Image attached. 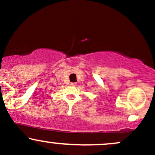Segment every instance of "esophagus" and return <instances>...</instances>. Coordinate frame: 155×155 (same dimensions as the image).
Instances as JSON below:
<instances>
[{"instance_id":"1","label":"esophagus","mask_w":155,"mask_h":155,"mask_svg":"<svg viewBox=\"0 0 155 155\" xmlns=\"http://www.w3.org/2000/svg\"><path fill=\"white\" fill-rule=\"evenodd\" d=\"M71 85H72V86H76V85H77V83H76V82H71Z\"/></svg>"}]
</instances>
